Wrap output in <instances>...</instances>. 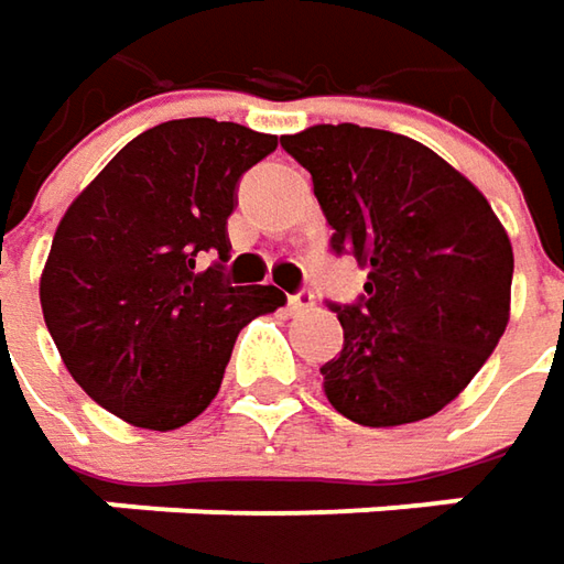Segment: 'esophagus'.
<instances>
[{
    "instance_id": "34e87169",
    "label": "esophagus",
    "mask_w": 564,
    "mask_h": 564,
    "mask_svg": "<svg viewBox=\"0 0 564 564\" xmlns=\"http://www.w3.org/2000/svg\"><path fill=\"white\" fill-rule=\"evenodd\" d=\"M286 305H290V312H305V308L315 305V293H312L308 286H302L300 293H293V296L286 300Z\"/></svg>"
}]
</instances>
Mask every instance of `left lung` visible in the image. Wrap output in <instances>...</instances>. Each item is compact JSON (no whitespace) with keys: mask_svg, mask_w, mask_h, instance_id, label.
I'll list each match as a JSON object with an SVG mask.
<instances>
[{"mask_svg":"<svg viewBox=\"0 0 564 564\" xmlns=\"http://www.w3.org/2000/svg\"><path fill=\"white\" fill-rule=\"evenodd\" d=\"M281 147L315 184L330 249L368 268L359 300L327 302L340 356L324 397L365 427L437 415L509 324L512 243L490 203L434 149L359 124H315Z\"/></svg>","mask_w":564,"mask_h":564,"instance_id":"left-lung-1","label":"left lung"}]
</instances>
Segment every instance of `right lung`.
I'll return each instance as SVG.
<instances>
[{
	"mask_svg": "<svg viewBox=\"0 0 564 564\" xmlns=\"http://www.w3.org/2000/svg\"><path fill=\"white\" fill-rule=\"evenodd\" d=\"M278 137L181 118L130 140L70 203L40 302L70 378L111 415L174 431L208 409L237 334L286 302L230 286L227 218L240 177ZM205 254L216 262L198 268Z\"/></svg>",
	"mask_w": 564,
	"mask_h": 564,
	"instance_id": "1",
	"label": "right lung"
}]
</instances>
